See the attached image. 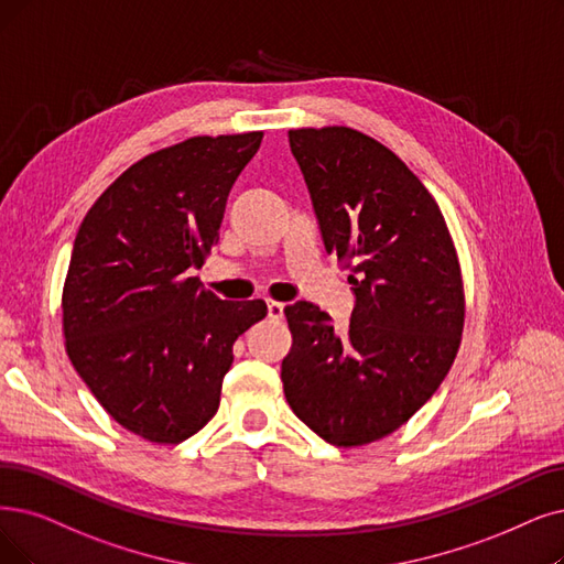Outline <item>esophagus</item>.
I'll use <instances>...</instances> for the list:
<instances>
[{
    "instance_id": "obj_1",
    "label": "esophagus",
    "mask_w": 564,
    "mask_h": 564,
    "mask_svg": "<svg viewBox=\"0 0 564 564\" xmlns=\"http://www.w3.org/2000/svg\"><path fill=\"white\" fill-rule=\"evenodd\" d=\"M268 319L282 322L284 319V305L278 301H268Z\"/></svg>"
}]
</instances>
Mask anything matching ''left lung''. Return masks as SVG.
Returning <instances> with one entry per match:
<instances>
[{
    "label": "left lung",
    "instance_id": "1",
    "mask_svg": "<svg viewBox=\"0 0 564 564\" xmlns=\"http://www.w3.org/2000/svg\"><path fill=\"white\" fill-rule=\"evenodd\" d=\"M289 145L356 305L343 333L314 303L284 307V395L328 444L366 446L408 423L454 366L465 326L458 252L433 194L384 143L333 124L291 129Z\"/></svg>",
    "mask_w": 564,
    "mask_h": 564
}]
</instances>
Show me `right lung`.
Listing matches in <instances>:
<instances>
[{
	"label": "right lung",
	"mask_w": 564,
	"mask_h": 564,
	"mask_svg": "<svg viewBox=\"0 0 564 564\" xmlns=\"http://www.w3.org/2000/svg\"><path fill=\"white\" fill-rule=\"evenodd\" d=\"M263 131L192 137L131 164L87 210L62 289L64 347L129 433L180 444L219 408L234 343L268 307L189 278L219 240Z\"/></svg>",
	"instance_id": "obj_1"
}]
</instances>
